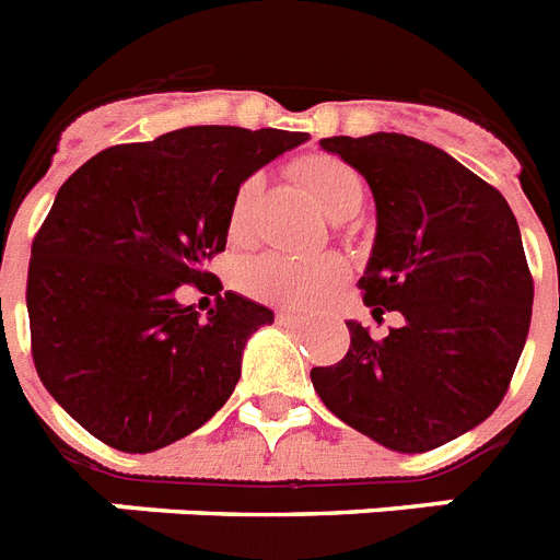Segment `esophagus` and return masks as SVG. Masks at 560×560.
<instances>
[{"mask_svg":"<svg viewBox=\"0 0 560 560\" xmlns=\"http://www.w3.org/2000/svg\"><path fill=\"white\" fill-rule=\"evenodd\" d=\"M276 319H279V322H299L302 316H299L295 311H288V307H281V311H276Z\"/></svg>","mask_w":560,"mask_h":560,"instance_id":"esophagus-1","label":"esophagus"}]
</instances>
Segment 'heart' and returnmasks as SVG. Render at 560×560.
<instances>
[{
	"label": "heart",
	"instance_id": "1",
	"mask_svg": "<svg viewBox=\"0 0 560 560\" xmlns=\"http://www.w3.org/2000/svg\"><path fill=\"white\" fill-rule=\"evenodd\" d=\"M295 175L302 177L313 198L322 203L327 215L342 212L353 201H362L365 184L351 163L336 154H304L295 161ZM258 198V177H244L233 189L226 207V238L233 244L249 238L253 209ZM348 276L342 256L319 253V256H295V253H258L238 267V288L258 302L270 304H311L339 284Z\"/></svg>",
	"mask_w": 560,
	"mask_h": 560
}]
</instances>
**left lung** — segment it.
Here are the masks:
<instances>
[{
	"label": "left lung",
	"instance_id": "8db88e82",
	"mask_svg": "<svg viewBox=\"0 0 560 560\" xmlns=\"http://www.w3.org/2000/svg\"><path fill=\"white\" fill-rule=\"evenodd\" d=\"M365 175L376 244L362 302L402 327L371 339L348 322L342 362L313 368L316 394L394 452H429L483 422L506 397L532 322V272L517 221L492 184L406 135L325 138Z\"/></svg>",
	"mask_w": 560,
	"mask_h": 560
}]
</instances>
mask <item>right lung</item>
I'll list each match as a JSON object with an SVG mask.
<instances>
[{
	"mask_svg": "<svg viewBox=\"0 0 560 560\" xmlns=\"http://www.w3.org/2000/svg\"><path fill=\"white\" fill-rule=\"evenodd\" d=\"M307 135L189 126L108 147L66 184L31 244V357L89 434L147 454L224 406L244 345L272 311L221 295L233 189ZM217 295L207 320L179 295Z\"/></svg>",
	"mask_w": 560,
	"mask_h": 560,
	"instance_id": "1",
	"label": "right lung"
}]
</instances>
